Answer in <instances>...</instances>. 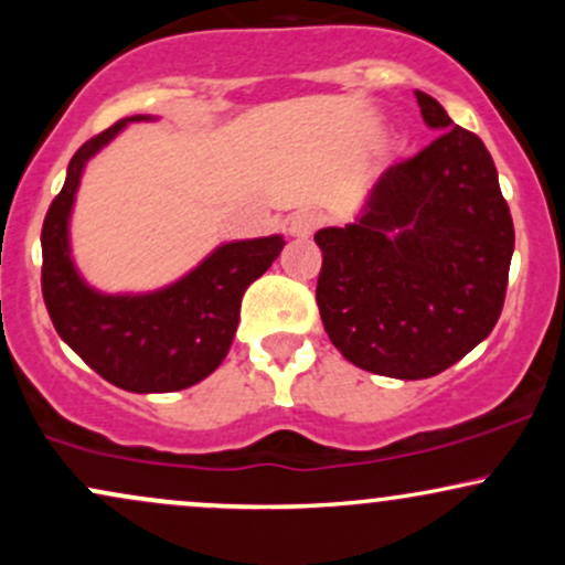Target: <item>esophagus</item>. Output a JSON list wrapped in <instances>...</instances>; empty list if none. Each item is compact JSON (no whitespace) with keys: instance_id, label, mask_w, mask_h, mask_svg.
Wrapping results in <instances>:
<instances>
[{"instance_id":"esophagus-1","label":"esophagus","mask_w":565,"mask_h":565,"mask_svg":"<svg viewBox=\"0 0 565 565\" xmlns=\"http://www.w3.org/2000/svg\"><path fill=\"white\" fill-rule=\"evenodd\" d=\"M316 228H319V215H313V212H297L287 220L289 236L295 238H310Z\"/></svg>"}]
</instances>
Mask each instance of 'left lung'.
I'll return each mask as SVG.
<instances>
[{
    "label": "left lung",
    "instance_id": "left-lung-1",
    "mask_svg": "<svg viewBox=\"0 0 565 565\" xmlns=\"http://www.w3.org/2000/svg\"><path fill=\"white\" fill-rule=\"evenodd\" d=\"M438 138L380 174L345 225L316 233L332 345L359 369L425 380L457 364L502 313L515 231L483 140L414 93Z\"/></svg>",
    "mask_w": 565,
    "mask_h": 565
}]
</instances>
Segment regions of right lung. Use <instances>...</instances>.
I'll list each match as a JSON object with an SVG mask.
<instances>
[{"label":"right lung","instance_id":"obj_1","mask_svg":"<svg viewBox=\"0 0 565 565\" xmlns=\"http://www.w3.org/2000/svg\"><path fill=\"white\" fill-rule=\"evenodd\" d=\"M135 114L87 140L42 228V295L57 334L103 380L129 393H172L210 377L228 355L246 287L274 265L284 236L217 244L199 265L151 291H103L82 276L71 249V217L87 161L125 132L157 121Z\"/></svg>","mask_w":565,"mask_h":565}]
</instances>
